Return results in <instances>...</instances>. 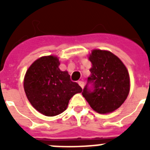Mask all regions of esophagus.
<instances>
[{
	"mask_svg": "<svg viewBox=\"0 0 150 150\" xmlns=\"http://www.w3.org/2000/svg\"><path fill=\"white\" fill-rule=\"evenodd\" d=\"M79 85L80 86L82 87V88H83V86H84V82H82V81H79Z\"/></svg>",
	"mask_w": 150,
	"mask_h": 150,
	"instance_id": "obj_1",
	"label": "esophagus"
}]
</instances>
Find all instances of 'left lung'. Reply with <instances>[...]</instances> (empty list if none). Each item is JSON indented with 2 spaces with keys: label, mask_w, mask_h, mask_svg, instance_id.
<instances>
[{
  "label": "left lung",
  "mask_w": 150,
  "mask_h": 150,
  "mask_svg": "<svg viewBox=\"0 0 150 150\" xmlns=\"http://www.w3.org/2000/svg\"><path fill=\"white\" fill-rule=\"evenodd\" d=\"M91 75L82 94L99 114L114 111L125 102L130 89L128 70L111 52L93 50L89 57Z\"/></svg>",
  "instance_id": "1"
}]
</instances>
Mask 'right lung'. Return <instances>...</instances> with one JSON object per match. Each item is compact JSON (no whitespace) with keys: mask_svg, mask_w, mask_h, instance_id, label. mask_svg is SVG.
I'll return each instance as SVG.
<instances>
[{"mask_svg":"<svg viewBox=\"0 0 150 150\" xmlns=\"http://www.w3.org/2000/svg\"><path fill=\"white\" fill-rule=\"evenodd\" d=\"M59 65L57 57H42L32 64L24 79V89L30 103L48 117L64 111L70 99L82 90L71 80L68 71L60 70Z\"/></svg>","mask_w":150,"mask_h":150,"instance_id":"add662e5","label":"right lung"}]
</instances>
